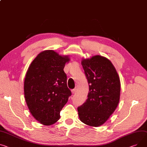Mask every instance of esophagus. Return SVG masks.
Listing matches in <instances>:
<instances>
[{
    "mask_svg": "<svg viewBox=\"0 0 147 147\" xmlns=\"http://www.w3.org/2000/svg\"><path fill=\"white\" fill-rule=\"evenodd\" d=\"M76 89H72V90H71V93H72V94H74V93H76Z\"/></svg>",
    "mask_w": 147,
    "mask_h": 147,
    "instance_id": "obj_1",
    "label": "esophagus"
}]
</instances>
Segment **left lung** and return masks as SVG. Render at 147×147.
<instances>
[{
	"label": "left lung",
	"instance_id": "8db88e82",
	"mask_svg": "<svg viewBox=\"0 0 147 147\" xmlns=\"http://www.w3.org/2000/svg\"><path fill=\"white\" fill-rule=\"evenodd\" d=\"M82 65L89 84L86 101L77 111L80 121L97 127L109 119L118 106L121 83L115 67L107 58L95 55L83 59Z\"/></svg>",
	"mask_w": 147,
	"mask_h": 147
}]
</instances>
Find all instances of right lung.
Instances as JSON below:
<instances>
[{
  "instance_id": "obj_1",
  "label": "right lung",
  "mask_w": 147,
  "mask_h": 147,
  "mask_svg": "<svg viewBox=\"0 0 147 147\" xmlns=\"http://www.w3.org/2000/svg\"><path fill=\"white\" fill-rule=\"evenodd\" d=\"M70 61L53 50L39 54L29 67L24 81L25 98L34 118L45 125L60 119V111L71 95L63 69Z\"/></svg>"
}]
</instances>
